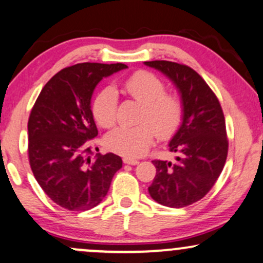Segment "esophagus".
Returning <instances> with one entry per match:
<instances>
[{
	"mask_svg": "<svg viewBox=\"0 0 263 263\" xmlns=\"http://www.w3.org/2000/svg\"><path fill=\"white\" fill-rule=\"evenodd\" d=\"M123 162L126 163V165H138L139 161L135 159H130V157H124L123 159Z\"/></svg>",
	"mask_w": 263,
	"mask_h": 263,
	"instance_id": "obj_1",
	"label": "esophagus"
}]
</instances>
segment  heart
<instances>
[{
  "mask_svg": "<svg viewBox=\"0 0 263 263\" xmlns=\"http://www.w3.org/2000/svg\"><path fill=\"white\" fill-rule=\"evenodd\" d=\"M125 92L143 104L137 125H119L108 133L106 146L113 153L128 157H139L149 149L155 135L168 139L180 129L183 120L181 98L166 92L160 77L149 71H137L123 81ZM118 93L113 86L98 92L92 102V116L97 124L109 128L116 122Z\"/></svg>",
  "mask_w": 263,
  "mask_h": 263,
  "instance_id": "heart-1",
  "label": "heart"
}]
</instances>
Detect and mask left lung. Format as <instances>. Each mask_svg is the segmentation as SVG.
<instances>
[{
	"instance_id": "8db88e82",
	"label": "left lung",
	"mask_w": 263,
	"mask_h": 263,
	"mask_svg": "<svg viewBox=\"0 0 263 263\" xmlns=\"http://www.w3.org/2000/svg\"><path fill=\"white\" fill-rule=\"evenodd\" d=\"M175 83L183 104V120L170 141L175 162L154 160L156 175L149 187L151 198L170 208H183L202 199L223 171L228 156L223 109L212 88L187 65L145 61Z\"/></svg>"
}]
</instances>
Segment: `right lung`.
I'll use <instances>...</instances> for the list:
<instances>
[{"label": "right lung", "mask_w": 263, "mask_h": 263, "mask_svg": "<svg viewBox=\"0 0 263 263\" xmlns=\"http://www.w3.org/2000/svg\"><path fill=\"white\" fill-rule=\"evenodd\" d=\"M125 64L82 63L59 71L43 87L28 120L30 168L46 196L67 211H88L109 190L122 159L96 154L98 135L91 97L103 77L126 69Z\"/></svg>", "instance_id": "add662e5"}]
</instances>
